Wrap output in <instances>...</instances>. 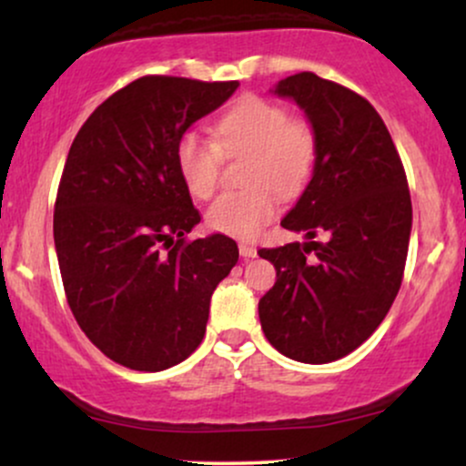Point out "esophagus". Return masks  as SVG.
I'll use <instances>...</instances> for the list:
<instances>
[{
	"label": "esophagus",
	"mask_w": 466,
	"mask_h": 466,
	"mask_svg": "<svg viewBox=\"0 0 466 466\" xmlns=\"http://www.w3.org/2000/svg\"><path fill=\"white\" fill-rule=\"evenodd\" d=\"M238 251L243 258H256V248L249 243H238Z\"/></svg>",
	"instance_id": "esophagus-1"
}]
</instances>
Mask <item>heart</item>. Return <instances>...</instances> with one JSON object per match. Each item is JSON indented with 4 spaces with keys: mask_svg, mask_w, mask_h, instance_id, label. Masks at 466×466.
<instances>
[{
    "mask_svg": "<svg viewBox=\"0 0 466 466\" xmlns=\"http://www.w3.org/2000/svg\"><path fill=\"white\" fill-rule=\"evenodd\" d=\"M217 143L188 131L177 142V168L195 199H210L218 184L221 151L249 153L248 190L226 192L208 208L206 223L215 232L251 238L278 215V195L304 188L315 164V133L304 120H289L285 106L248 96L217 125ZM274 185L273 189L270 186Z\"/></svg>",
    "mask_w": 466,
    "mask_h": 466,
    "instance_id": "obj_1",
    "label": "heart"
}]
</instances>
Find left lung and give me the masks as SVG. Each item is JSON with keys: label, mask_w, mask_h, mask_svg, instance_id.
<instances>
[{"label": "left lung", "mask_w": 466, "mask_h": 466, "mask_svg": "<svg viewBox=\"0 0 466 466\" xmlns=\"http://www.w3.org/2000/svg\"><path fill=\"white\" fill-rule=\"evenodd\" d=\"M269 92L304 111L315 164L280 221L307 240L258 251L276 267L258 318L289 360L329 363L360 349L397 298L411 234L408 179L381 116L360 94L313 72Z\"/></svg>", "instance_id": "obj_1"}]
</instances>
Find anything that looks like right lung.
I'll use <instances>...</instances> for the list:
<instances>
[{
    "mask_svg": "<svg viewBox=\"0 0 466 466\" xmlns=\"http://www.w3.org/2000/svg\"><path fill=\"white\" fill-rule=\"evenodd\" d=\"M237 87L137 78L87 117L67 153L55 248L69 309L92 344L131 370H166L201 344L212 293L238 260L226 234L186 243L201 217L175 155Z\"/></svg>",
    "mask_w": 466,
    "mask_h": 466,
    "instance_id": "add662e5",
    "label": "right lung"
}]
</instances>
